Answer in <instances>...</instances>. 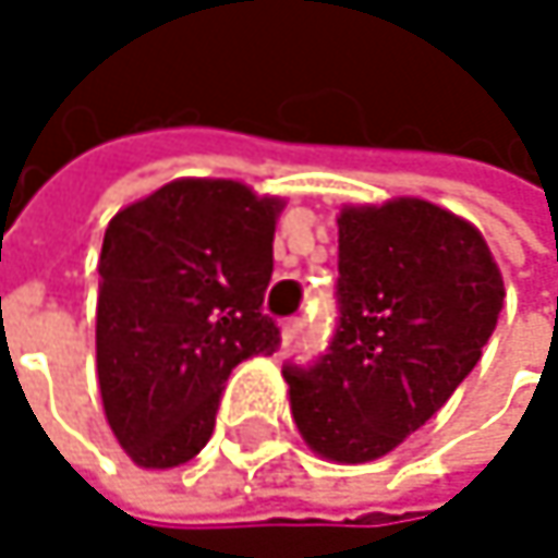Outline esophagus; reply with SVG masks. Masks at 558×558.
I'll return each instance as SVG.
<instances>
[{
	"mask_svg": "<svg viewBox=\"0 0 558 558\" xmlns=\"http://www.w3.org/2000/svg\"><path fill=\"white\" fill-rule=\"evenodd\" d=\"M300 332H303V319H287V323H283V329H280L283 345H293V342L300 339Z\"/></svg>",
	"mask_w": 558,
	"mask_h": 558,
	"instance_id": "1",
	"label": "esophagus"
}]
</instances>
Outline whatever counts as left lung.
<instances>
[{
	"mask_svg": "<svg viewBox=\"0 0 558 558\" xmlns=\"http://www.w3.org/2000/svg\"><path fill=\"white\" fill-rule=\"evenodd\" d=\"M339 326L313 365H287L306 446L342 465L388 456L478 365L504 306L482 232L400 196L339 213Z\"/></svg>",
	"mask_w": 558,
	"mask_h": 558,
	"instance_id": "8db88e82",
	"label": "left lung"
}]
</instances>
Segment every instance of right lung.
<instances>
[{
    "mask_svg": "<svg viewBox=\"0 0 558 558\" xmlns=\"http://www.w3.org/2000/svg\"><path fill=\"white\" fill-rule=\"evenodd\" d=\"M278 196L183 177L119 209L99 255L96 372L106 420L142 469L190 462L232 368L275 355L265 316Z\"/></svg>",
    "mask_w": 558,
    "mask_h": 558,
    "instance_id": "add662e5",
    "label": "right lung"
}]
</instances>
